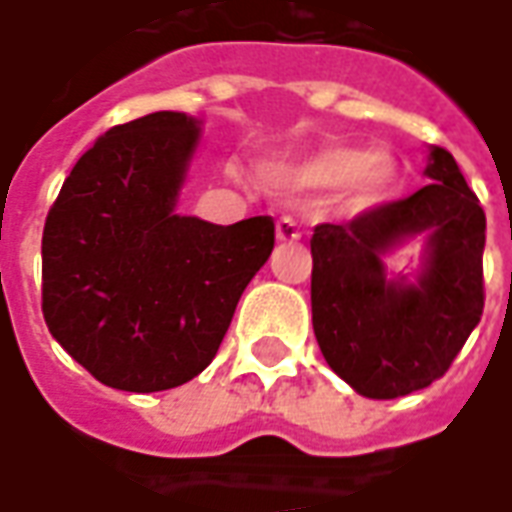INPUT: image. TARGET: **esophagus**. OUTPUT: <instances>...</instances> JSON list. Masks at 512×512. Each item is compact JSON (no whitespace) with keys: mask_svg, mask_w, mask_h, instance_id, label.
<instances>
[{"mask_svg":"<svg viewBox=\"0 0 512 512\" xmlns=\"http://www.w3.org/2000/svg\"><path fill=\"white\" fill-rule=\"evenodd\" d=\"M300 238H302V229L294 218H280V221H277V241L294 243V241H300Z\"/></svg>","mask_w":512,"mask_h":512,"instance_id":"1","label":"esophagus"}]
</instances>
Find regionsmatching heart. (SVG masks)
<instances>
[{"instance_id": "1", "label": "heart", "mask_w": 512, "mask_h": 512, "mask_svg": "<svg viewBox=\"0 0 512 512\" xmlns=\"http://www.w3.org/2000/svg\"><path fill=\"white\" fill-rule=\"evenodd\" d=\"M263 173L266 182L283 196L325 193L344 182L350 204L370 207L392 190L398 179V162L387 151L361 156L356 148L330 145L300 159H274Z\"/></svg>"}]
</instances>
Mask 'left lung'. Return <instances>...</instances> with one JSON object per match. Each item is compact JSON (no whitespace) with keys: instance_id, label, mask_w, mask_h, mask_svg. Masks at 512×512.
I'll return each instance as SVG.
<instances>
[{"instance_id":"8db88e82","label":"left lung","mask_w":512,"mask_h":512,"mask_svg":"<svg viewBox=\"0 0 512 512\" xmlns=\"http://www.w3.org/2000/svg\"><path fill=\"white\" fill-rule=\"evenodd\" d=\"M431 184L311 238L314 333L330 370L364 398H401L443 378L482 319L485 210L446 148H431ZM430 235L417 284L392 281L383 255Z\"/></svg>"}]
</instances>
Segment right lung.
<instances>
[{
  "instance_id": "right-lung-1",
  "label": "right lung",
  "mask_w": 512,
  "mask_h": 512,
  "mask_svg": "<svg viewBox=\"0 0 512 512\" xmlns=\"http://www.w3.org/2000/svg\"><path fill=\"white\" fill-rule=\"evenodd\" d=\"M198 131L179 111L114 125L47 215L44 322L106 387L159 392L196 378L274 249L269 215L229 227L176 215Z\"/></svg>"
}]
</instances>
